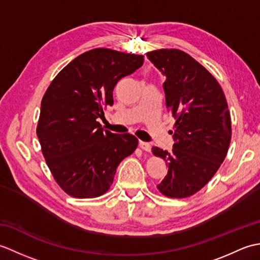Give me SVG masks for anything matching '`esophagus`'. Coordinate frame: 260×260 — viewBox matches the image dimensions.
<instances>
[{
	"mask_svg": "<svg viewBox=\"0 0 260 260\" xmlns=\"http://www.w3.org/2000/svg\"><path fill=\"white\" fill-rule=\"evenodd\" d=\"M139 144H140V147L142 148V150H144V151H146V152H150V151H151V145H150V143L140 141Z\"/></svg>",
	"mask_w": 260,
	"mask_h": 260,
	"instance_id": "34e87169",
	"label": "esophagus"
}]
</instances>
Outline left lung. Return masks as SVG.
<instances>
[{
	"label": "left lung",
	"instance_id": "left-lung-1",
	"mask_svg": "<svg viewBox=\"0 0 260 260\" xmlns=\"http://www.w3.org/2000/svg\"><path fill=\"white\" fill-rule=\"evenodd\" d=\"M167 77L165 104L175 118L172 152L154 146L152 152L169 165L157 185L169 198L194 194L212 179L227 155L231 141V119L219 82L190 54L178 49L146 53Z\"/></svg>",
	"mask_w": 260,
	"mask_h": 260
}]
</instances>
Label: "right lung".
I'll return each instance as SVG.
<instances>
[{"label":"right lung","instance_id":"obj_1","mask_svg":"<svg viewBox=\"0 0 260 260\" xmlns=\"http://www.w3.org/2000/svg\"><path fill=\"white\" fill-rule=\"evenodd\" d=\"M143 62L144 56L92 49L69 62L48 87L37 135L47 165L67 194L88 199L106 193L119 163L136 150L134 135L104 131L98 118L114 104L118 80Z\"/></svg>","mask_w":260,"mask_h":260}]
</instances>
